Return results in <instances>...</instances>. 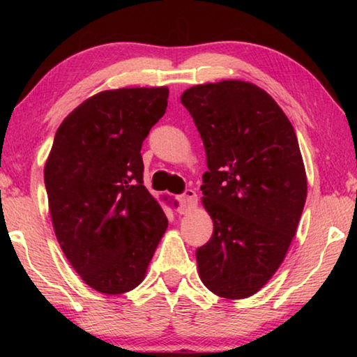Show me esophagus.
<instances>
[{"mask_svg":"<svg viewBox=\"0 0 357 357\" xmlns=\"http://www.w3.org/2000/svg\"><path fill=\"white\" fill-rule=\"evenodd\" d=\"M197 203H198V197H197L195 190L185 189L183 195H179V213L181 214L187 213V211L195 208Z\"/></svg>","mask_w":357,"mask_h":357,"instance_id":"obj_1","label":"esophagus"}]
</instances>
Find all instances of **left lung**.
<instances>
[{
	"label": "left lung",
	"mask_w": 357,
	"mask_h": 357,
	"mask_svg": "<svg viewBox=\"0 0 357 357\" xmlns=\"http://www.w3.org/2000/svg\"><path fill=\"white\" fill-rule=\"evenodd\" d=\"M181 102L206 151L203 206L214 222L197 249L198 273L220 298H249L279 269L304 209L298 137L277 102L249 82L197 84Z\"/></svg>",
	"instance_id": "8db88e82"
}]
</instances>
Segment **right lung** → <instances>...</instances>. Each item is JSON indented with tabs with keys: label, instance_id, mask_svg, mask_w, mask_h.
<instances>
[{
	"label": "right lung",
	"instance_id": "right-lung-1",
	"mask_svg": "<svg viewBox=\"0 0 357 357\" xmlns=\"http://www.w3.org/2000/svg\"><path fill=\"white\" fill-rule=\"evenodd\" d=\"M168 88H121L84 100L59 126L44 179L59 245L86 285L121 294L144 279L168 227L143 185L142 144Z\"/></svg>",
	"mask_w": 357,
	"mask_h": 357
}]
</instances>
